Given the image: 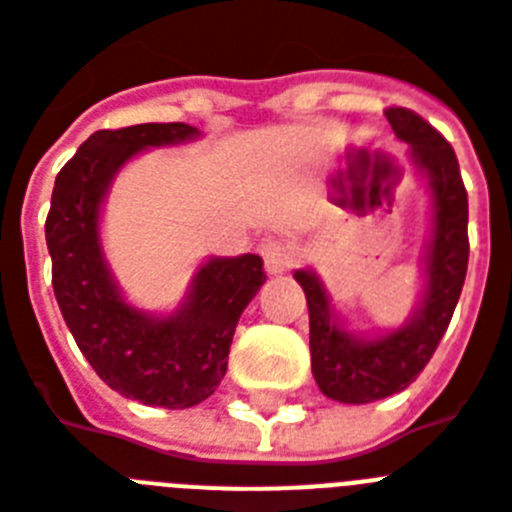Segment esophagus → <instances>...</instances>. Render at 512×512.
Returning <instances> with one entry per match:
<instances>
[{"instance_id": "esophagus-1", "label": "esophagus", "mask_w": 512, "mask_h": 512, "mask_svg": "<svg viewBox=\"0 0 512 512\" xmlns=\"http://www.w3.org/2000/svg\"><path fill=\"white\" fill-rule=\"evenodd\" d=\"M260 255L268 273H283V270L294 268L296 263V249L283 239H265L260 244Z\"/></svg>"}]
</instances>
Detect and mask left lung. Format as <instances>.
<instances>
[{
	"label": "left lung",
	"mask_w": 512,
	"mask_h": 512,
	"mask_svg": "<svg viewBox=\"0 0 512 512\" xmlns=\"http://www.w3.org/2000/svg\"><path fill=\"white\" fill-rule=\"evenodd\" d=\"M385 117L395 135L411 145V158L427 171L435 190L429 286L422 309L406 328L375 341H359L330 320L320 281L309 270L296 273L307 294L312 375L322 393L341 403H372L409 388L445 336L466 281L468 195L453 145L416 111L388 106Z\"/></svg>",
	"instance_id": "obj_1"
}]
</instances>
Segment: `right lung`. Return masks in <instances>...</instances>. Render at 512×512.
I'll return each instance as SVG.
<instances>
[{"mask_svg":"<svg viewBox=\"0 0 512 512\" xmlns=\"http://www.w3.org/2000/svg\"><path fill=\"white\" fill-rule=\"evenodd\" d=\"M195 135L182 122L93 132L57 174L46 216L51 286L77 349L111 390L163 409H190L216 393L236 322L265 283L263 260H210L182 312L153 320L122 302L103 265L98 205L114 171L137 150Z\"/></svg>","mask_w":512,"mask_h":512,"instance_id":"1","label":"right lung"}]
</instances>
